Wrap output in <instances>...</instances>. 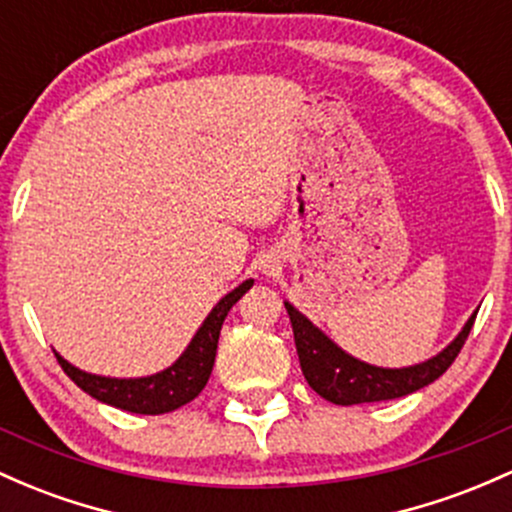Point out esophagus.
Masks as SVG:
<instances>
[{"label":"esophagus","instance_id":"34e87169","mask_svg":"<svg viewBox=\"0 0 512 512\" xmlns=\"http://www.w3.org/2000/svg\"><path fill=\"white\" fill-rule=\"evenodd\" d=\"M260 269H262V274H267V277H272V274L279 269V260H277V257H274V255L262 257V260H260Z\"/></svg>","mask_w":512,"mask_h":512}]
</instances>
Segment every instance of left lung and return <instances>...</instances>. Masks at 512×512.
I'll return each instance as SVG.
<instances>
[{
    "mask_svg": "<svg viewBox=\"0 0 512 512\" xmlns=\"http://www.w3.org/2000/svg\"><path fill=\"white\" fill-rule=\"evenodd\" d=\"M286 313L294 328L296 352H299L301 372L306 376L308 386L335 406H355V403H374L401 398L408 393L423 389L447 372L449 364L459 355L466 338L471 333L476 313L469 316L464 328L459 330L442 352L425 362L411 364V367H376V364L362 362L345 352L338 342H333L318 325H313L296 306L284 301Z\"/></svg>",
    "mask_w": 512,
    "mask_h": 512,
    "instance_id": "obj_1",
    "label": "left lung"
}]
</instances>
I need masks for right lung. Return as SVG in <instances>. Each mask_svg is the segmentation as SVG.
<instances>
[{"mask_svg": "<svg viewBox=\"0 0 512 512\" xmlns=\"http://www.w3.org/2000/svg\"><path fill=\"white\" fill-rule=\"evenodd\" d=\"M255 284V279H245L243 284L235 286L233 291H228L216 306L211 308L209 316L204 318V323L199 325V330L194 333V338L189 340V345L184 347V352L179 355L167 369L157 374L148 376H136V379H119V376H101L84 372V369L75 367L67 359L55 352L63 372L75 381L84 393H89L97 401L106 403V406L121 408L128 413H140V415H160L170 413L174 408L184 406L192 398L201 393V389L209 381L213 362H216V347H218V335H221L223 320H226L228 311L240 301V296L245 294L250 286Z\"/></svg>", "mask_w": 512, "mask_h": 512, "instance_id": "1", "label": "right lung"}]
</instances>
